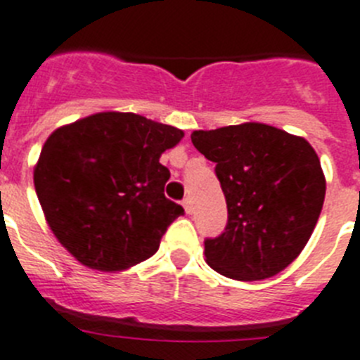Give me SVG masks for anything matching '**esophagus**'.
I'll list each match as a JSON object with an SVG mask.
<instances>
[{
  "instance_id": "1",
  "label": "esophagus",
  "mask_w": 360,
  "mask_h": 360,
  "mask_svg": "<svg viewBox=\"0 0 360 360\" xmlns=\"http://www.w3.org/2000/svg\"><path fill=\"white\" fill-rule=\"evenodd\" d=\"M182 205H184V210H186L187 214L193 213V202H191V198H184Z\"/></svg>"
}]
</instances>
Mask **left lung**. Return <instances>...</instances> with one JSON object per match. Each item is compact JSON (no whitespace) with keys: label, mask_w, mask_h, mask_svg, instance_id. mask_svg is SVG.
Wrapping results in <instances>:
<instances>
[{"label":"left lung","mask_w":360,"mask_h":360,"mask_svg":"<svg viewBox=\"0 0 360 360\" xmlns=\"http://www.w3.org/2000/svg\"><path fill=\"white\" fill-rule=\"evenodd\" d=\"M191 142L217 164L227 204L224 233L204 242L205 262L244 282L288 268L308 244L324 204L326 178L315 149L257 122L193 131Z\"/></svg>","instance_id":"obj_1"}]
</instances>
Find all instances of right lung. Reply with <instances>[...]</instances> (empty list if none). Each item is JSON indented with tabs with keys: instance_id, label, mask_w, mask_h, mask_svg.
I'll return each instance as SVG.
<instances>
[{
	"instance_id": "obj_1",
	"label": "right lung",
	"mask_w": 360,
	"mask_h": 360,
	"mask_svg": "<svg viewBox=\"0 0 360 360\" xmlns=\"http://www.w3.org/2000/svg\"><path fill=\"white\" fill-rule=\"evenodd\" d=\"M184 131L134 112H96L56 129L34 167V187L60 244L98 271H124L158 251L184 214L165 198L162 153Z\"/></svg>"
}]
</instances>
